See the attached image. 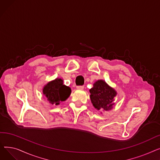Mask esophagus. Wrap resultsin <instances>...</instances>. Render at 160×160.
<instances>
[{
    "instance_id": "esophagus-1",
    "label": "esophagus",
    "mask_w": 160,
    "mask_h": 160,
    "mask_svg": "<svg viewBox=\"0 0 160 160\" xmlns=\"http://www.w3.org/2000/svg\"><path fill=\"white\" fill-rule=\"evenodd\" d=\"M83 88H84V86H77V89H83Z\"/></svg>"
}]
</instances>
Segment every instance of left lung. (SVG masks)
<instances>
[{"mask_svg":"<svg viewBox=\"0 0 160 160\" xmlns=\"http://www.w3.org/2000/svg\"><path fill=\"white\" fill-rule=\"evenodd\" d=\"M90 98L93 106L98 110L109 111L114 105L116 91L102 80L95 82L90 90Z\"/></svg>","mask_w":160,"mask_h":160,"instance_id":"left-lung-1","label":"left lung"}]
</instances>
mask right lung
I'll use <instances>...</instances> for the list:
<instances>
[{
	"label": "right lung",
	"mask_w": 160,
	"mask_h": 160,
	"mask_svg": "<svg viewBox=\"0 0 160 160\" xmlns=\"http://www.w3.org/2000/svg\"><path fill=\"white\" fill-rule=\"evenodd\" d=\"M71 93V89L63 84L61 78H56L49 82L43 88V93L52 104L58 105L61 102L68 98Z\"/></svg>",
	"instance_id": "add662e5"
}]
</instances>
